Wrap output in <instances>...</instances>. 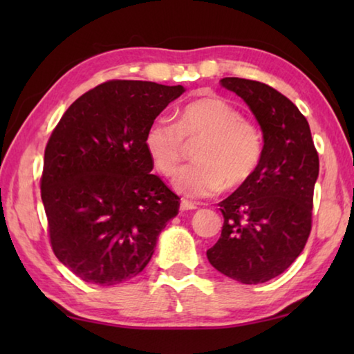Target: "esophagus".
Segmentation results:
<instances>
[{
	"label": "esophagus",
	"instance_id": "1",
	"mask_svg": "<svg viewBox=\"0 0 354 354\" xmlns=\"http://www.w3.org/2000/svg\"><path fill=\"white\" fill-rule=\"evenodd\" d=\"M179 209H181V212H185V211H194V209H196V205H195V203H192V201L183 200V201H181V205H179Z\"/></svg>",
	"mask_w": 354,
	"mask_h": 354
}]
</instances>
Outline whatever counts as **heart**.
<instances>
[{"instance_id":"1","label":"heart","mask_w":354,"mask_h":354,"mask_svg":"<svg viewBox=\"0 0 354 354\" xmlns=\"http://www.w3.org/2000/svg\"><path fill=\"white\" fill-rule=\"evenodd\" d=\"M184 140H201L196 162L184 167L173 179L175 189L190 198H205L225 187L248 181L262 156V136L236 106L221 98H201L184 107L178 123L159 115L151 120L143 145L153 165L164 176L176 171L184 154Z\"/></svg>"}]
</instances>
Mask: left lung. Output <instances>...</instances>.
Here are the masks:
<instances>
[{"mask_svg": "<svg viewBox=\"0 0 354 354\" xmlns=\"http://www.w3.org/2000/svg\"><path fill=\"white\" fill-rule=\"evenodd\" d=\"M220 84L248 104L263 148L251 178L220 203L221 236L206 254L227 278L261 284L287 270L308 242L319 154L306 117L283 93L242 77Z\"/></svg>", "mask_w": 354, "mask_h": 354, "instance_id": "1", "label": "left lung"}]
</instances>
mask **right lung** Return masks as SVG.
<instances>
[{"label": "right lung", "instance_id": "add662e5", "mask_svg": "<svg viewBox=\"0 0 354 354\" xmlns=\"http://www.w3.org/2000/svg\"><path fill=\"white\" fill-rule=\"evenodd\" d=\"M185 92L149 81H107L71 104L45 148L41 201L53 251L76 277L113 286L139 274L178 195L151 175V120Z\"/></svg>", "mask_w": 354, "mask_h": 354}]
</instances>
